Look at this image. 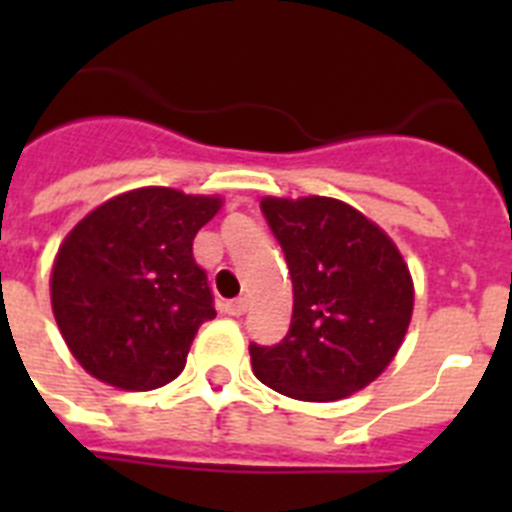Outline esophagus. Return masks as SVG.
<instances>
[{"label": "esophagus", "instance_id": "esophagus-1", "mask_svg": "<svg viewBox=\"0 0 512 512\" xmlns=\"http://www.w3.org/2000/svg\"><path fill=\"white\" fill-rule=\"evenodd\" d=\"M246 310H248V300H246V297H238V300L225 302V312H228V315H233V318H241V315Z\"/></svg>", "mask_w": 512, "mask_h": 512}]
</instances>
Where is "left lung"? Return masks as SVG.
Masks as SVG:
<instances>
[{
	"instance_id": "left-lung-1",
	"label": "left lung",
	"mask_w": 512,
	"mask_h": 512,
	"mask_svg": "<svg viewBox=\"0 0 512 512\" xmlns=\"http://www.w3.org/2000/svg\"><path fill=\"white\" fill-rule=\"evenodd\" d=\"M261 212L287 259L295 305L282 341L248 346L253 374L305 402L364 390L408 333V264L390 235L346 202L264 197Z\"/></svg>"
}]
</instances>
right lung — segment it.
<instances>
[{
	"mask_svg": "<svg viewBox=\"0 0 512 512\" xmlns=\"http://www.w3.org/2000/svg\"><path fill=\"white\" fill-rule=\"evenodd\" d=\"M220 205L143 187L99 205L66 235L51 274L53 315L99 382L146 392L182 374L197 330L215 318L192 241Z\"/></svg>",
	"mask_w": 512,
	"mask_h": 512,
	"instance_id": "obj_1",
	"label": "right lung"
}]
</instances>
